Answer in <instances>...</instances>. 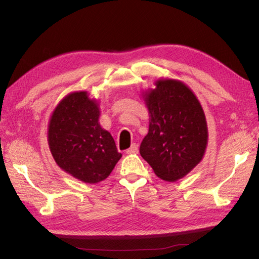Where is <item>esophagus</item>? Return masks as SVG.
Here are the masks:
<instances>
[{
    "label": "esophagus",
    "instance_id": "1",
    "mask_svg": "<svg viewBox=\"0 0 259 259\" xmlns=\"http://www.w3.org/2000/svg\"><path fill=\"white\" fill-rule=\"evenodd\" d=\"M137 152H138V146L136 144H133L131 146V148H128L126 150L127 154H134V153H137Z\"/></svg>",
    "mask_w": 259,
    "mask_h": 259
}]
</instances>
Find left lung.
Here are the masks:
<instances>
[{"mask_svg":"<svg viewBox=\"0 0 259 259\" xmlns=\"http://www.w3.org/2000/svg\"><path fill=\"white\" fill-rule=\"evenodd\" d=\"M143 98L149 111V131L140 155L154 174L176 182L198 165L208 142L206 117L199 99L184 82L159 79Z\"/></svg>","mask_w":259,"mask_h":259,"instance_id":"obj_1","label":"left lung"}]
</instances>
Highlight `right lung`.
<instances>
[{
	"label": "right lung",
	"instance_id": "right-lung-1",
	"mask_svg": "<svg viewBox=\"0 0 259 259\" xmlns=\"http://www.w3.org/2000/svg\"><path fill=\"white\" fill-rule=\"evenodd\" d=\"M100 109L88 92H73L60 100L49 123L48 142L57 165L86 184L103 182L122 154L110 133L99 124Z\"/></svg>",
	"mask_w": 259,
	"mask_h": 259
}]
</instances>
